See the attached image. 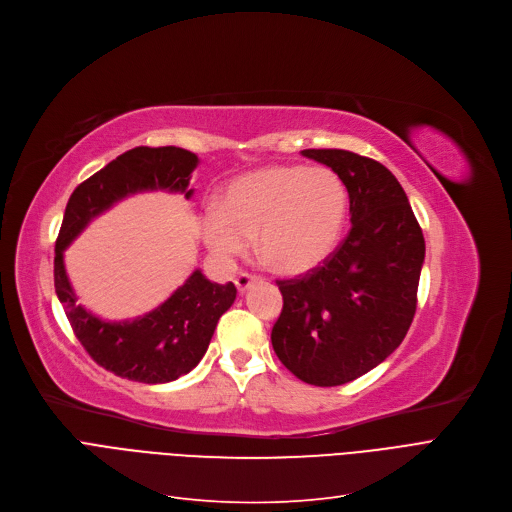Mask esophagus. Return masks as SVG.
Segmentation results:
<instances>
[{"label":"esophagus","instance_id":"esophagus-1","mask_svg":"<svg viewBox=\"0 0 512 512\" xmlns=\"http://www.w3.org/2000/svg\"><path fill=\"white\" fill-rule=\"evenodd\" d=\"M258 281V277L256 275H248V273H241V275H237V279H235V285H237V289L241 291H246V289H250V285L252 283H256Z\"/></svg>","mask_w":512,"mask_h":512}]
</instances>
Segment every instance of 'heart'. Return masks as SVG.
Masks as SVG:
<instances>
[{
  "label": "heart",
  "mask_w": 512,
  "mask_h": 512,
  "mask_svg": "<svg viewBox=\"0 0 512 512\" xmlns=\"http://www.w3.org/2000/svg\"><path fill=\"white\" fill-rule=\"evenodd\" d=\"M350 193L327 166L275 164L250 170L202 216L206 246L223 260L241 256L256 235L258 252L283 275L325 264L344 237Z\"/></svg>",
  "instance_id": "1"
}]
</instances>
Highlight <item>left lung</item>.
Here are the masks:
<instances>
[{
    "instance_id": "obj_1",
    "label": "left lung",
    "mask_w": 512,
    "mask_h": 512,
    "mask_svg": "<svg viewBox=\"0 0 512 512\" xmlns=\"http://www.w3.org/2000/svg\"><path fill=\"white\" fill-rule=\"evenodd\" d=\"M350 193L352 227L331 258L306 275L279 279L283 310L275 354L298 379L333 387L369 373L392 354L415 319L425 239L389 170L348 150H304Z\"/></svg>"
}]
</instances>
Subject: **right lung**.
Segmentation results:
<instances>
[{"label": "right lung", "mask_w": 512, "mask_h": 512, "mask_svg": "<svg viewBox=\"0 0 512 512\" xmlns=\"http://www.w3.org/2000/svg\"><path fill=\"white\" fill-rule=\"evenodd\" d=\"M198 156L175 145L133 148L83 181L66 204L56 239L54 285L60 304L87 354L106 371L139 381L168 383L189 373L208 350L216 323L235 302L237 289L210 283L202 271L193 273L156 310L133 321L108 323L77 304L64 269V250L91 218L137 191L166 189L191 198L189 179Z\"/></svg>", "instance_id": "add662e5"}]
</instances>
